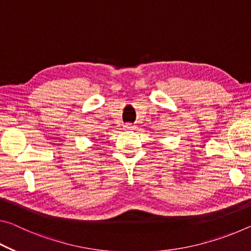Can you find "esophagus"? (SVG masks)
Segmentation results:
<instances>
[{"mask_svg":"<svg viewBox=\"0 0 251 251\" xmlns=\"http://www.w3.org/2000/svg\"><path fill=\"white\" fill-rule=\"evenodd\" d=\"M124 128L127 129V130H131V129H135L136 126L133 125V124H125L124 125Z\"/></svg>","mask_w":251,"mask_h":251,"instance_id":"1","label":"esophagus"}]
</instances>
